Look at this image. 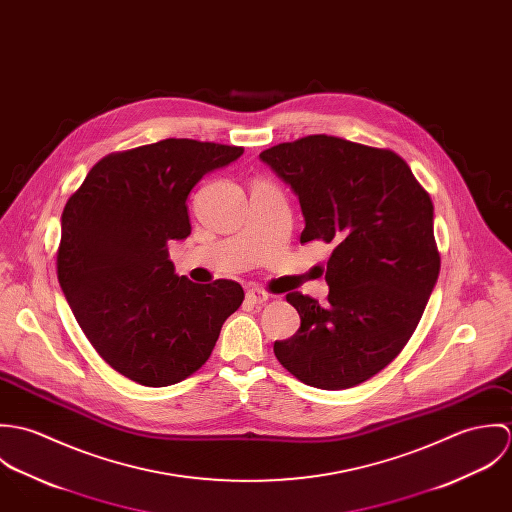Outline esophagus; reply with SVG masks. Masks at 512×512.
Returning <instances> with one entry per match:
<instances>
[{"mask_svg": "<svg viewBox=\"0 0 512 512\" xmlns=\"http://www.w3.org/2000/svg\"><path fill=\"white\" fill-rule=\"evenodd\" d=\"M246 299L248 303L252 305H264L268 299H270V293L260 290V288H254V290H248L246 292Z\"/></svg>", "mask_w": 512, "mask_h": 512, "instance_id": "esophagus-1", "label": "esophagus"}]
</instances>
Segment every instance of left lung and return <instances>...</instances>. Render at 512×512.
<instances>
[{"mask_svg": "<svg viewBox=\"0 0 512 512\" xmlns=\"http://www.w3.org/2000/svg\"><path fill=\"white\" fill-rule=\"evenodd\" d=\"M260 159L299 197V242L333 244L327 303L288 293L301 325L274 353L309 386L353 388L400 355L438 282L432 199L398 153L335 136L278 144Z\"/></svg>", "mask_w": 512, "mask_h": 512, "instance_id": "left-lung-1", "label": "left lung"}]
</instances>
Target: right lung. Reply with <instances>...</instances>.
<instances>
[{"mask_svg":"<svg viewBox=\"0 0 512 512\" xmlns=\"http://www.w3.org/2000/svg\"><path fill=\"white\" fill-rule=\"evenodd\" d=\"M242 153L177 138L108 153L65 205L59 284L96 353L138 384L169 386L197 372L244 301L232 280L175 276L167 252L169 240L191 234V189Z\"/></svg>","mask_w":512,"mask_h":512,"instance_id":"obj_1","label":"right lung"}]
</instances>
